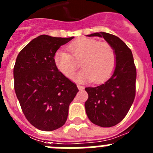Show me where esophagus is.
Masks as SVG:
<instances>
[{"label": "esophagus", "mask_w": 153, "mask_h": 153, "mask_svg": "<svg viewBox=\"0 0 153 153\" xmlns=\"http://www.w3.org/2000/svg\"><path fill=\"white\" fill-rule=\"evenodd\" d=\"M77 87H78V88H79V90H83V89H84V87L80 85H77Z\"/></svg>", "instance_id": "obj_1"}]
</instances>
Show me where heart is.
Returning a JSON list of instances; mask_svg holds the SVG:
<instances>
[{"mask_svg":"<svg viewBox=\"0 0 153 153\" xmlns=\"http://www.w3.org/2000/svg\"><path fill=\"white\" fill-rule=\"evenodd\" d=\"M68 51L58 50L53 56V61L58 69L67 78H71L78 68L76 61H81L82 70L74 79L79 82L93 81L101 82L106 80L116 65V56L114 49L106 42L81 38L68 46Z\"/></svg>","mask_w":153,"mask_h":153,"instance_id":"1","label":"heart"}]
</instances>
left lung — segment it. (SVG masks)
Masks as SVG:
<instances>
[{
	"mask_svg": "<svg viewBox=\"0 0 153 153\" xmlns=\"http://www.w3.org/2000/svg\"><path fill=\"white\" fill-rule=\"evenodd\" d=\"M88 36L102 37L114 49V73L103 84L87 87L85 102L88 119L94 124L110 128L120 123L130 110L135 96L136 68L132 52L120 38L110 33H95Z\"/></svg>",
	"mask_w": 153,
	"mask_h": 153,
	"instance_id": "8db88e82",
	"label": "left lung"
}]
</instances>
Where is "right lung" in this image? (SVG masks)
Listing matches in <instances>:
<instances>
[{"label": "right lung", "mask_w": 153, "mask_h": 153, "mask_svg": "<svg viewBox=\"0 0 153 153\" xmlns=\"http://www.w3.org/2000/svg\"><path fill=\"white\" fill-rule=\"evenodd\" d=\"M73 38L39 36L20 51L15 61V94L27 120L39 130L51 131L62 127L69 105L79 92L53 61L60 47Z\"/></svg>", "instance_id": "add662e5"}]
</instances>
